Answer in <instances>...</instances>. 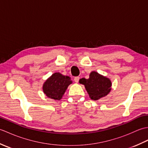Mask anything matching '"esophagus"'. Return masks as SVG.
Returning a JSON list of instances; mask_svg holds the SVG:
<instances>
[{
    "label": "esophagus",
    "mask_w": 148,
    "mask_h": 148,
    "mask_svg": "<svg viewBox=\"0 0 148 148\" xmlns=\"http://www.w3.org/2000/svg\"><path fill=\"white\" fill-rule=\"evenodd\" d=\"M74 80L75 82H76V83H77L78 82H79V77H78V76H77V77H74Z\"/></svg>",
    "instance_id": "1"
}]
</instances>
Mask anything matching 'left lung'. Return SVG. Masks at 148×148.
<instances>
[{
    "instance_id": "obj_1",
    "label": "left lung",
    "mask_w": 148,
    "mask_h": 148,
    "mask_svg": "<svg viewBox=\"0 0 148 148\" xmlns=\"http://www.w3.org/2000/svg\"><path fill=\"white\" fill-rule=\"evenodd\" d=\"M79 83L84 84L90 98L94 100L106 96L111 90V81L95 71L91 72L89 79L82 78Z\"/></svg>"
}]
</instances>
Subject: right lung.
Wrapping results in <instances>:
<instances>
[{
	"label": "right lung",
	"mask_w": 148,
	"mask_h": 148,
	"mask_svg": "<svg viewBox=\"0 0 148 148\" xmlns=\"http://www.w3.org/2000/svg\"><path fill=\"white\" fill-rule=\"evenodd\" d=\"M71 83L70 77L63 76L60 73L56 72L53 74L44 84V93L50 99L59 100L62 99L68 86Z\"/></svg>",
	"instance_id": "add662e5"
}]
</instances>
